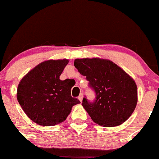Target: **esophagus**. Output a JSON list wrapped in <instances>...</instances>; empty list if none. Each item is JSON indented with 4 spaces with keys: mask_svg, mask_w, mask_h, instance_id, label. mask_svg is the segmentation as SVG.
<instances>
[{
    "mask_svg": "<svg viewBox=\"0 0 159 159\" xmlns=\"http://www.w3.org/2000/svg\"><path fill=\"white\" fill-rule=\"evenodd\" d=\"M83 94L81 93L80 94L79 97H78V99H79L80 102H82V101H83Z\"/></svg>",
    "mask_w": 159,
    "mask_h": 159,
    "instance_id": "1",
    "label": "esophagus"
}]
</instances>
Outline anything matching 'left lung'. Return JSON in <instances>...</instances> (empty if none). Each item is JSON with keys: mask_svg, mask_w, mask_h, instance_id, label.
Returning a JSON list of instances; mask_svg holds the SVG:
<instances>
[{"mask_svg": "<svg viewBox=\"0 0 159 159\" xmlns=\"http://www.w3.org/2000/svg\"><path fill=\"white\" fill-rule=\"evenodd\" d=\"M74 66L86 76L96 94L93 102L86 97L82 105L93 121L111 128L126 121L138 102L137 85L128 73L108 59H76Z\"/></svg>", "mask_w": 159, "mask_h": 159, "instance_id": "8db88e82", "label": "left lung"}]
</instances>
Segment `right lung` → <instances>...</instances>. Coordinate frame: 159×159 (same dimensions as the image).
<instances>
[{"label":"right lung","instance_id":"1","mask_svg":"<svg viewBox=\"0 0 159 159\" xmlns=\"http://www.w3.org/2000/svg\"><path fill=\"white\" fill-rule=\"evenodd\" d=\"M68 59L41 62L21 79L17 89V99L26 115L42 126L62 123L80 103L72 97L70 80L59 76L68 64Z\"/></svg>","mask_w":159,"mask_h":159}]
</instances>
